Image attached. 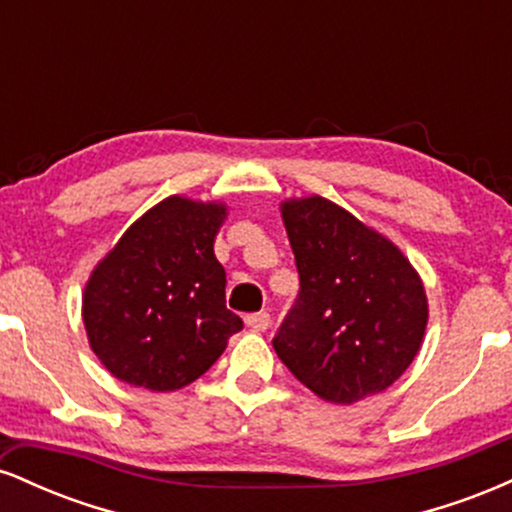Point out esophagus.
I'll use <instances>...</instances> for the list:
<instances>
[{
    "mask_svg": "<svg viewBox=\"0 0 512 512\" xmlns=\"http://www.w3.org/2000/svg\"><path fill=\"white\" fill-rule=\"evenodd\" d=\"M245 322H248L250 330H255V332H264V330H267L269 325H272V317H269V313H264V310H260V313H250V315H245Z\"/></svg>",
    "mask_w": 512,
    "mask_h": 512,
    "instance_id": "esophagus-1",
    "label": "esophagus"
}]
</instances>
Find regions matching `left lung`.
I'll use <instances>...</instances> for the list:
<instances>
[{"label": "left lung", "mask_w": 512, "mask_h": 512, "mask_svg": "<svg viewBox=\"0 0 512 512\" xmlns=\"http://www.w3.org/2000/svg\"><path fill=\"white\" fill-rule=\"evenodd\" d=\"M281 216L301 291L272 339L276 356L327 402L387 390L424 342L428 303L416 269L325 197L289 199Z\"/></svg>", "instance_id": "8db88e82"}]
</instances>
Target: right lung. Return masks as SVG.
I'll use <instances>...</instances> for the list:
<instances>
[{"instance_id": "obj_1", "label": "right lung", "mask_w": 512, "mask_h": 512, "mask_svg": "<svg viewBox=\"0 0 512 512\" xmlns=\"http://www.w3.org/2000/svg\"><path fill=\"white\" fill-rule=\"evenodd\" d=\"M223 219V204L168 197L93 269L84 327L93 354L117 380L151 392L180 390L243 330L226 308V272L214 255Z\"/></svg>"}]
</instances>
